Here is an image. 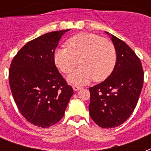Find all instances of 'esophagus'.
Wrapping results in <instances>:
<instances>
[{
  "instance_id": "obj_1",
  "label": "esophagus",
  "mask_w": 151,
  "mask_h": 151,
  "mask_svg": "<svg viewBox=\"0 0 151 151\" xmlns=\"http://www.w3.org/2000/svg\"><path fill=\"white\" fill-rule=\"evenodd\" d=\"M72 87H73V89L74 91H78V90H79L81 88L80 86H78V85H72Z\"/></svg>"
}]
</instances>
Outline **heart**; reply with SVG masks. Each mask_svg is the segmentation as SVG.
Segmentation results:
<instances>
[{
	"mask_svg": "<svg viewBox=\"0 0 151 151\" xmlns=\"http://www.w3.org/2000/svg\"><path fill=\"white\" fill-rule=\"evenodd\" d=\"M116 50L107 39L94 34L81 33L66 42V48L55 51L54 60L63 73H70L80 63L81 66L68 77L70 82L84 85L94 79L105 80L112 73L116 63Z\"/></svg>",
	"mask_w": 151,
	"mask_h": 151,
	"instance_id": "heart-1",
	"label": "heart"
}]
</instances>
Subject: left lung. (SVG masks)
Returning a JSON list of instances; mask_svg holds the SVG:
<instances>
[{"instance_id":"8db88e82","label":"left lung","mask_w":151,"mask_h":151,"mask_svg":"<svg viewBox=\"0 0 151 151\" xmlns=\"http://www.w3.org/2000/svg\"><path fill=\"white\" fill-rule=\"evenodd\" d=\"M111 37L117 53L114 70L103 82L89 88V114L103 129L119 126L131 116L144 77L140 59L133 50L119 38Z\"/></svg>"}]
</instances>
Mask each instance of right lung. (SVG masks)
I'll return each instance as SVG.
<instances>
[{
    "label": "right lung",
    "mask_w": 151,
    "mask_h": 151,
    "mask_svg": "<svg viewBox=\"0 0 151 151\" xmlns=\"http://www.w3.org/2000/svg\"><path fill=\"white\" fill-rule=\"evenodd\" d=\"M68 30L47 33L27 42L11 63L8 78L15 104L36 126L48 128L59 122L73 93L54 60L59 40Z\"/></svg>",
    "instance_id": "add662e5"
}]
</instances>
